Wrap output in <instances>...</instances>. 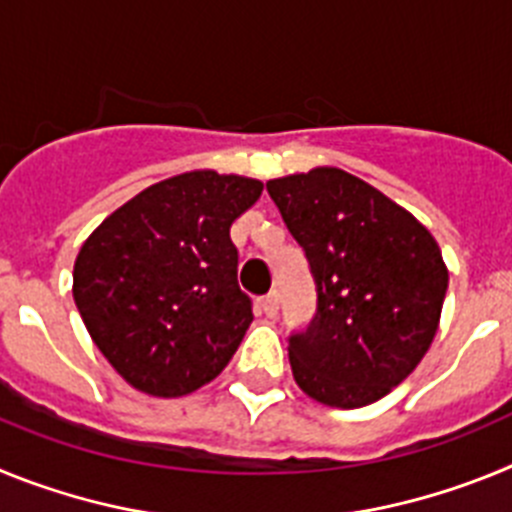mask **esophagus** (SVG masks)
<instances>
[{
	"label": "esophagus",
	"mask_w": 512,
	"mask_h": 512,
	"mask_svg": "<svg viewBox=\"0 0 512 512\" xmlns=\"http://www.w3.org/2000/svg\"><path fill=\"white\" fill-rule=\"evenodd\" d=\"M259 307H261V312H264L266 318H274V315H277V310H279L277 295H266L264 300L259 302Z\"/></svg>",
	"instance_id": "1"
}]
</instances>
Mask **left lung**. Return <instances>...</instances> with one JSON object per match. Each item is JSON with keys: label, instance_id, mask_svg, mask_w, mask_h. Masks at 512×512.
<instances>
[{"label": "left lung", "instance_id": "obj_1", "mask_svg": "<svg viewBox=\"0 0 512 512\" xmlns=\"http://www.w3.org/2000/svg\"><path fill=\"white\" fill-rule=\"evenodd\" d=\"M318 287L289 364L307 397L354 410L390 395L431 348L449 269L423 223L336 166L266 182Z\"/></svg>", "mask_w": 512, "mask_h": 512}]
</instances>
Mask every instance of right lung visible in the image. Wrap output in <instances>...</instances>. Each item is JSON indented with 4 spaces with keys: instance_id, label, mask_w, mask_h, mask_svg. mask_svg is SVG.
I'll use <instances>...</instances> for the list:
<instances>
[{
    "instance_id": "add662e5",
    "label": "right lung",
    "mask_w": 512,
    "mask_h": 512,
    "mask_svg": "<svg viewBox=\"0 0 512 512\" xmlns=\"http://www.w3.org/2000/svg\"><path fill=\"white\" fill-rule=\"evenodd\" d=\"M259 179L187 171L151 184L89 235L74 302L94 346L130 387L182 397L223 372L253 320L230 225Z\"/></svg>"
}]
</instances>
